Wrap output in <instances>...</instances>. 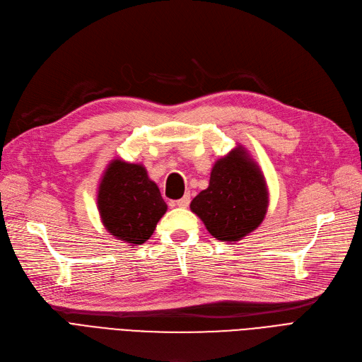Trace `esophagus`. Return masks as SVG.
I'll return each instance as SVG.
<instances>
[{"instance_id":"esophagus-1","label":"esophagus","mask_w":362,"mask_h":362,"mask_svg":"<svg viewBox=\"0 0 362 362\" xmlns=\"http://www.w3.org/2000/svg\"><path fill=\"white\" fill-rule=\"evenodd\" d=\"M189 203H191V195H189V194H185L180 199H177L176 206H177V207H182V209H186V207L189 206Z\"/></svg>"}]
</instances>
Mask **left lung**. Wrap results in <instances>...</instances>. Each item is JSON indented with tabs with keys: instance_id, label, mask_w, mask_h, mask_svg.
Wrapping results in <instances>:
<instances>
[{
	"instance_id": "left-lung-1",
	"label": "left lung",
	"mask_w": 362,
	"mask_h": 362,
	"mask_svg": "<svg viewBox=\"0 0 362 362\" xmlns=\"http://www.w3.org/2000/svg\"><path fill=\"white\" fill-rule=\"evenodd\" d=\"M269 197L259 168L243 149L219 159L210 174L209 188L199 192L191 210L218 240L237 242L262 222Z\"/></svg>"
}]
</instances>
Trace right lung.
I'll return each instance as SVG.
<instances>
[{
  "label": "right lung",
  "instance_id": "add662e5",
  "mask_svg": "<svg viewBox=\"0 0 362 362\" xmlns=\"http://www.w3.org/2000/svg\"><path fill=\"white\" fill-rule=\"evenodd\" d=\"M98 209L112 235L141 245L153 234L167 204L143 165L115 159L100 183Z\"/></svg>",
  "mask_w": 362,
  "mask_h": 362
}]
</instances>
